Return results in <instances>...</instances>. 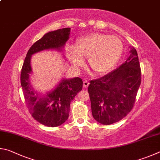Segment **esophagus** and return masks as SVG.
Instances as JSON below:
<instances>
[{
  "mask_svg": "<svg viewBox=\"0 0 160 160\" xmlns=\"http://www.w3.org/2000/svg\"><path fill=\"white\" fill-rule=\"evenodd\" d=\"M88 85H89V82H88V81H87V80L83 81V87H84V88H87L88 86Z\"/></svg>",
  "mask_w": 160,
  "mask_h": 160,
  "instance_id": "obj_1",
  "label": "esophagus"
}]
</instances>
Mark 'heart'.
<instances>
[{
  "mask_svg": "<svg viewBox=\"0 0 160 160\" xmlns=\"http://www.w3.org/2000/svg\"><path fill=\"white\" fill-rule=\"evenodd\" d=\"M122 50V42L118 37L93 33L81 38L75 48H69L68 55L74 65H81L83 58H86L94 72L105 74L115 65Z\"/></svg>",
  "mask_w": 160,
  "mask_h": 160,
  "instance_id": "heart-1",
  "label": "heart"
}]
</instances>
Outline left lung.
Returning <instances> with one entry per match:
<instances>
[{
	"instance_id": "left-lung-1",
	"label": "left lung",
	"mask_w": 160,
	"mask_h": 160,
	"mask_svg": "<svg viewBox=\"0 0 160 160\" xmlns=\"http://www.w3.org/2000/svg\"><path fill=\"white\" fill-rule=\"evenodd\" d=\"M124 63L104 77L91 80L88 91L93 118L104 125L122 120L133 108L141 82L138 53L132 48Z\"/></svg>"
}]
</instances>
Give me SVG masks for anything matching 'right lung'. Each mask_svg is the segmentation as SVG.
Here are the masks:
<instances>
[{
    "instance_id": "1",
    "label": "right lung",
    "mask_w": 160,
    "mask_h": 160,
    "mask_svg": "<svg viewBox=\"0 0 160 160\" xmlns=\"http://www.w3.org/2000/svg\"><path fill=\"white\" fill-rule=\"evenodd\" d=\"M69 33L70 28L46 33L28 50L22 68L21 86L28 110L33 119L46 127H58L68 119L70 103L82 91L83 82L79 77L63 79L52 91L43 96L38 95L33 91L29 79L32 72L31 57L43 50H61L69 39Z\"/></svg>"
}]
</instances>
